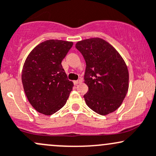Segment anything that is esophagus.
Wrapping results in <instances>:
<instances>
[{"label":"esophagus","mask_w":156,"mask_h":156,"mask_svg":"<svg viewBox=\"0 0 156 156\" xmlns=\"http://www.w3.org/2000/svg\"><path fill=\"white\" fill-rule=\"evenodd\" d=\"M82 82H83V80H82V79H80V80H76V81H74L73 82V83H74V85H77V84H79V83H81Z\"/></svg>","instance_id":"34e87169"}]
</instances>
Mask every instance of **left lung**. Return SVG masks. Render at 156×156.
<instances>
[{
    "label": "left lung",
    "mask_w": 156,
    "mask_h": 156,
    "mask_svg": "<svg viewBox=\"0 0 156 156\" xmlns=\"http://www.w3.org/2000/svg\"><path fill=\"white\" fill-rule=\"evenodd\" d=\"M86 63L85 82L87 105L99 115H107L120 106L129 89V71L117 50L100 38L78 41L75 45Z\"/></svg>",
    "instance_id": "1"
}]
</instances>
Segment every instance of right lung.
<instances>
[{"mask_svg": "<svg viewBox=\"0 0 156 156\" xmlns=\"http://www.w3.org/2000/svg\"><path fill=\"white\" fill-rule=\"evenodd\" d=\"M72 46V41L47 40L35 47L25 60L23 87L30 103L39 113L53 115L69 98L73 83L61 63Z\"/></svg>", "mask_w": 156, "mask_h": 156, "instance_id": "right-lung-1", "label": "right lung"}]
</instances>
